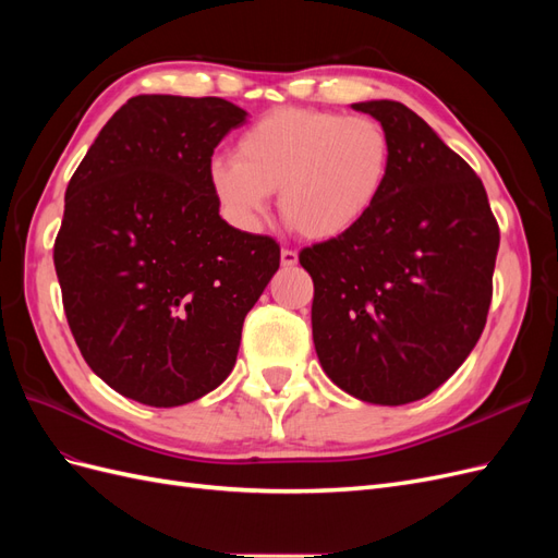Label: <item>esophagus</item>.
I'll return each mask as SVG.
<instances>
[{
  "instance_id": "1",
  "label": "esophagus",
  "mask_w": 558,
  "mask_h": 558,
  "mask_svg": "<svg viewBox=\"0 0 558 558\" xmlns=\"http://www.w3.org/2000/svg\"><path fill=\"white\" fill-rule=\"evenodd\" d=\"M281 265H283V267L298 265V253H295L293 248H281Z\"/></svg>"
}]
</instances>
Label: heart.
<instances>
[{
	"mask_svg": "<svg viewBox=\"0 0 558 558\" xmlns=\"http://www.w3.org/2000/svg\"><path fill=\"white\" fill-rule=\"evenodd\" d=\"M393 142L367 116L275 109L216 158L209 183L238 226L253 230L279 193L283 221L310 240H335L373 214L391 177Z\"/></svg>",
	"mask_w": 558,
	"mask_h": 558,
	"instance_id": "1",
	"label": "heart"
}]
</instances>
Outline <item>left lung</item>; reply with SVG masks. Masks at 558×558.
I'll use <instances>...</instances> for the list:
<instances>
[{"label": "left lung", "mask_w": 558, "mask_h": 558, "mask_svg": "<svg viewBox=\"0 0 558 558\" xmlns=\"http://www.w3.org/2000/svg\"><path fill=\"white\" fill-rule=\"evenodd\" d=\"M393 142L361 226L300 251L320 367L353 398L408 404L445 384L486 326L500 244L482 179L400 102L353 105Z\"/></svg>", "instance_id": "8db88e82"}]
</instances>
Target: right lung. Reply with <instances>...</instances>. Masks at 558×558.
<instances>
[{
  "label": "right lung",
  "mask_w": 558,
  "mask_h": 558,
  "mask_svg": "<svg viewBox=\"0 0 558 558\" xmlns=\"http://www.w3.org/2000/svg\"><path fill=\"white\" fill-rule=\"evenodd\" d=\"M246 111L221 97L137 95L64 193L53 246L66 324L93 373L150 408L214 391L281 248L218 216L214 148Z\"/></svg>",
  "instance_id": "add662e5"
}]
</instances>
